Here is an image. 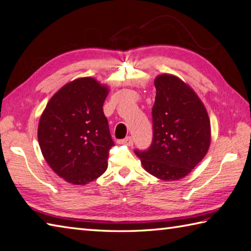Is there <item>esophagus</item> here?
I'll list each match as a JSON object with an SVG mask.
<instances>
[{"mask_svg":"<svg viewBox=\"0 0 251 251\" xmlns=\"http://www.w3.org/2000/svg\"><path fill=\"white\" fill-rule=\"evenodd\" d=\"M119 142L120 144H126V145H132L133 144V139L131 138V136H126V138H125L124 140H120L118 141Z\"/></svg>","mask_w":251,"mask_h":251,"instance_id":"esophagus-1","label":"esophagus"}]
</instances>
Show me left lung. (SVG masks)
<instances>
[{
    "instance_id": "1",
    "label": "left lung",
    "mask_w": 251,
    "mask_h": 251,
    "mask_svg": "<svg viewBox=\"0 0 251 251\" xmlns=\"http://www.w3.org/2000/svg\"><path fill=\"white\" fill-rule=\"evenodd\" d=\"M154 85L152 144L148 150L134 152L149 174L165 181L178 180L209 151L210 119L195 91L179 77L158 75Z\"/></svg>"
}]
</instances>
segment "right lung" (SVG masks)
<instances>
[{
	"instance_id": "1",
	"label": "right lung",
	"mask_w": 251,
	"mask_h": 251,
	"mask_svg": "<svg viewBox=\"0 0 251 251\" xmlns=\"http://www.w3.org/2000/svg\"><path fill=\"white\" fill-rule=\"evenodd\" d=\"M109 88L93 77L61 87L40 117L38 142L46 162L65 181L86 184L106 172L111 139L102 105Z\"/></svg>"
}]
</instances>
